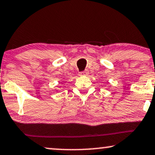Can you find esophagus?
<instances>
[{
	"mask_svg": "<svg viewBox=\"0 0 155 155\" xmlns=\"http://www.w3.org/2000/svg\"><path fill=\"white\" fill-rule=\"evenodd\" d=\"M89 74L88 71H84L79 73V76H87Z\"/></svg>",
	"mask_w": 155,
	"mask_h": 155,
	"instance_id": "esophagus-1",
	"label": "esophagus"
}]
</instances>
